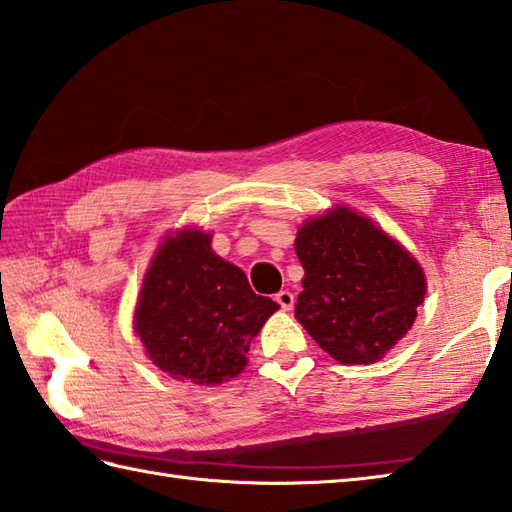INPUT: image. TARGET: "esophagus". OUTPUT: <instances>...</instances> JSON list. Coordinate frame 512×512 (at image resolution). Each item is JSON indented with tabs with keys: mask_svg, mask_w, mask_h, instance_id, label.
Listing matches in <instances>:
<instances>
[{
	"mask_svg": "<svg viewBox=\"0 0 512 512\" xmlns=\"http://www.w3.org/2000/svg\"><path fill=\"white\" fill-rule=\"evenodd\" d=\"M275 301L281 306V310H292L295 306V295H292L290 290H279L275 295Z\"/></svg>",
	"mask_w": 512,
	"mask_h": 512,
	"instance_id": "1",
	"label": "esophagus"
}]
</instances>
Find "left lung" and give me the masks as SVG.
<instances>
[{
  "label": "left lung",
  "mask_w": 512,
  "mask_h": 512,
  "mask_svg": "<svg viewBox=\"0 0 512 512\" xmlns=\"http://www.w3.org/2000/svg\"><path fill=\"white\" fill-rule=\"evenodd\" d=\"M295 250L306 270L295 317L336 361L374 363L411 330L422 268L367 217L336 206L301 226Z\"/></svg>",
  "instance_id": "8db88e82"
}]
</instances>
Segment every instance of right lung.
<instances>
[{
    "instance_id": "add662e5",
    "label": "right lung",
    "mask_w": 512,
    "mask_h": 512,
    "mask_svg": "<svg viewBox=\"0 0 512 512\" xmlns=\"http://www.w3.org/2000/svg\"><path fill=\"white\" fill-rule=\"evenodd\" d=\"M279 306L255 295L244 270L211 250V235L180 231L151 262L134 325L171 378L217 385L246 367L250 341Z\"/></svg>"
}]
</instances>
